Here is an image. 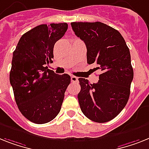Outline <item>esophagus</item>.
Instances as JSON below:
<instances>
[{"mask_svg": "<svg viewBox=\"0 0 149 149\" xmlns=\"http://www.w3.org/2000/svg\"><path fill=\"white\" fill-rule=\"evenodd\" d=\"M71 80H72V82L78 81V78H77V77L74 75H72V77H71Z\"/></svg>", "mask_w": 149, "mask_h": 149, "instance_id": "34e87169", "label": "esophagus"}]
</instances>
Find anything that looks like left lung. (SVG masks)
Returning a JSON list of instances; mask_svg holds the SVG:
<instances>
[{
    "label": "left lung",
    "mask_w": 149,
    "mask_h": 149,
    "mask_svg": "<svg viewBox=\"0 0 149 149\" xmlns=\"http://www.w3.org/2000/svg\"><path fill=\"white\" fill-rule=\"evenodd\" d=\"M72 29L87 47L88 64L101 74L97 83L78 78L77 94L84 116L96 123L112 120L123 110L133 79L130 49L120 32L101 22H73Z\"/></svg>",
    "instance_id": "1"
}]
</instances>
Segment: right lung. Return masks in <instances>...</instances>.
Returning <instances> with one entry per match:
<instances>
[{"instance_id":"1","label":"right lung","mask_w":149,"mask_h":149,"mask_svg":"<svg viewBox=\"0 0 149 149\" xmlns=\"http://www.w3.org/2000/svg\"><path fill=\"white\" fill-rule=\"evenodd\" d=\"M68 29L66 23L42 24L24 33L13 53L10 82L19 111L29 121L44 124L60 112L71 82L68 74L48 69L55 43Z\"/></svg>"}]
</instances>
